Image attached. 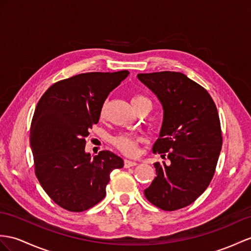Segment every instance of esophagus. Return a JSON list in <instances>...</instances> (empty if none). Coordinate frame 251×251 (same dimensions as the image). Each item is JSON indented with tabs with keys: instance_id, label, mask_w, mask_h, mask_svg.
<instances>
[{
	"instance_id": "34e87169",
	"label": "esophagus",
	"mask_w": 251,
	"mask_h": 251,
	"mask_svg": "<svg viewBox=\"0 0 251 251\" xmlns=\"http://www.w3.org/2000/svg\"><path fill=\"white\" fill-rule=\"evenodd\" d=\"M135 165H137L136 162L134 161H130V160H125V167L127 168V167H132V166H135Z\"/></svg>"
}]
</instances>
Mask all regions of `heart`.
<instances>
[{
  "label": "heart",
  "mask_w": 251,
  "mask_h": 251,
  "mask_svg": "<svg viewBox=\"0 0 251 251\" xmlns=\"http://www.w3.org/2000/svg\"><path fill=\"white\" fill-rule=\"evenodd\" d=\"M143 101L148 100L142 96H135L132 99V104H136V103ZM103 114H104V107L101 108V116H103ZM140 140H142V138L138 136L129 135V134H120V135H117L113 138V144L120 151L125 152L126 154H135L137 151V145Z\"/></svg>",
  "instance_id": "b5f03b06"
}]
</instances>
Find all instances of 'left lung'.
<instances>
[{
	"label": "left lung",
	"instance_id": "left-lung-1",
	"mask_svg": "<svg viewBox=\"0 0 251 251\" xmlns=\"http://www.w3.org/2000/svg\"><path fill=\"white\" fill-rule=\"evenodd\" d=\"M137 77L162 104V127L152 151L169 160L153 164L156 176L145 196L164 211L179 210L193 203L214 176L223 145L217 108L209 93L181 72Z\"/></svg>",
	"mask_w": 251,
	"mask_h": 251
}]
</instances>
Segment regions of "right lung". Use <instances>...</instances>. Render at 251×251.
<instances>
[{"label": "right lung", "mask_w": 251, "mask_h": 251, "mask_svg": "<svg viewBox=\"0 0 251 251\" xmlns=\"http://www.w3.org/2000/svg\"><path fill=\"white\" fill-rule=\"evenodd\" d=\"M129 71L87 72L53 84L40 98L30 125L35 174L55 203L83 212L105 197L114 169L124 160L111 151L91 157L85 151L107 96Z\"/></svg>", "instance_id": "right-lung-1"}]
</instances>
